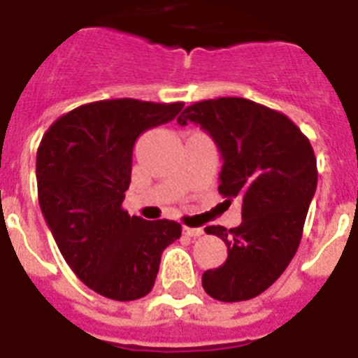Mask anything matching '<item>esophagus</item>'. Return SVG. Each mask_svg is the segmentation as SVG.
<instances>
[{
	"label": "esophagus",
	"instance_id": "obj_1",
	"mask_svg": "<svg viewBox=\"0 0 358 358\" xmlns=\"http://www.w3.org/2000/svg\"><path fill=\"white\" fill-rule=\"evenodd\" d=\"M182 233L187 234V236H192V238H196V236H201L203 234V229L201 227H182Z\"/></svg>",
	"mask_w": 358,
	"mask_h": 358
}]
</instances>
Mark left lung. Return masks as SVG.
Masks as SVG:
<instances>
[{"label": "left lung", "mask_w": 358, "mask_h": 358, "mask_svg": "<svg viewBox=\"0 0 358 358\" xmlns=\"http://www.w3.org/2000/svg\"><path fill=\"white\" fill-rule=\"evenodd\" d=\"M188 122L222 153L218 192L242 199L238 227H205L224 240L227 260L203 273V288L218 301H245L268 290L299 248L318 182L314 150L288 116L244 98L192 103L177 118Z\"/></svg>", "instance_id": "1"}]
</instances>
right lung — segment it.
Listing matches in <instances>:
<instances>
[{"label":"right lung","mask_w":358,"mask_h":358,"mask_svg":"<svg viewBox=\"0 0 358 358\" xmlns=\"http://www.w3.org/2000/svg\"><path fill=\"white\" fill-rule=\"evenodd\" d=\"M185 103L103 99L55 120L36 151L38 203L62 257L94 292L116 301L148 296L162 251L181 236L171 220L124 210L133 145Z\"/></svg>","instance_id":"add662e5"}]
</instances>
